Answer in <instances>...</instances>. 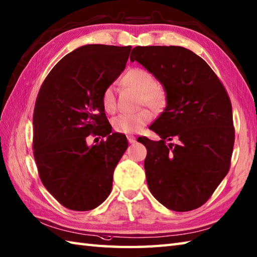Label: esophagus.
<instances>
[{
	"label": "esophagus",
	"instance_id": "34e87169",
	"mask_svg": "<svg viewBox=\"0 0 257 257\" xmlns=\"http://www.w3.org/2000/svg\"><path fill=\"white\" fill-rule=\"evenodd\" d=\"M128 141H129V144H135L136 138L134 137V136H128Z\"/></svg>",
	"mask_w": 257,
	"mask_h": 257
}]
</instances>
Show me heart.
<instances>
[{"label":"heart","mask_w":257,"mask_h":257,"mask_svg":"<svg viewBox=\"0 0 257 257\" xmlns=\"http://www.w3.org/2000/svg\"><path fill=\"white\" fill-rule=\"evenodd\" d=\"M123 83L141 94V102L154 110H161L166 106L167 94L163 87L156 83L151 73L144 68H132L123 76ZM102 107L107 112L116 109V97L112 86H108L101 96ZM152 120V113L148 109H141L132 113H120L112 119V127L117 133L129 135L138 133Z\"/></svg>","instance_id":"heart-1"}]
</instances>
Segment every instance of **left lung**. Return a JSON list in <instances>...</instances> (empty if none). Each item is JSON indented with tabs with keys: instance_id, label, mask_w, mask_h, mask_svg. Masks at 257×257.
I'll use <instances>...</instances> for the list:
<instances>
[{
	"instance_id": "left-lung-1",
	"label": "left lung",
	"mask_w": 257,
	"mask_h": 257,
	"mask_svg": "<svg viewBox=\"0 0 257 257\" xmlns=\"http://www.w3.org/2000/svg\"><path fill=\"white\" fill-rule=\"evenodd\" d=\"M130 61L159 80L167 106L150 129L161 140L138 138L152 195L169 210L198 209L228 172L234 146L232 105L215 73L181 46H137ZM173 138L177 144H166Z\"/></svg>"
}]
</instances>
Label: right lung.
I'll list each match as a JSON object with an SVG mask.
<instances>
[{
  "label": "right lung",
  "mask_w": 257,
  "mask_h": 257,
  "mask_svg": "<svg viewBox=\"0 0 257 257\" xmlns=\"http://www.w3.org/2000/svg\"><path fill=\"white\" fill-rule=\"evenodd\" d=\"M132 46L76 48L47 75L33 114L34 159L44 187L59 203L89 211L110 194L114 168L128 148L111 133L101 96L123 72ZM106 138L88 146V135Z\"/></svg>",
  "instance_id": "1"
}]
</instances>
